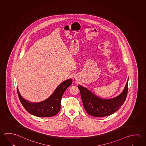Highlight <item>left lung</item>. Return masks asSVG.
Masks as SVG:
<instances>
[{
	"instance_id": "obj_1",
	"label": "left lung",
	"mask_w": 146,
	"mask_h": 146,
	"mask_svg": "<svg viewBox=\"0 0 146 146\" xmlns=\"http://www.w3.org/2000/svg\"><path fill=\"white\" fill-rule=\"evenodd\" d=\"M78 87L86 112L92 116L104 117L116 112L125 102L128 93V80L123 92L110 100L100 98L84 87L80 85Z\"/></svg>"
}]
</instances>
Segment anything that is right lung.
Instances as JSON below:
<instances>
[{
  "mask_svg": "<svg viewBox=\"0 0 146 146\" xmlns=\"http://www.w3.org/2000/svg\"><path fill=\"white\" fill-rule=\"evenodd\" d=\"M72 84V79L62 82L48 99L37 103L29 102L21 96L17 88V91L21 104L29 113L38 117H50L56 115L60 111L62 96L65 90Z\"/></svg>",
  "mask_w": 146,
  "mask_h": 146,
  "instance_id": "right-lung-1",
  "label": "right lung"
}]
</instances>
